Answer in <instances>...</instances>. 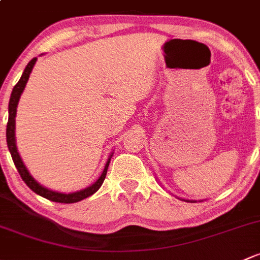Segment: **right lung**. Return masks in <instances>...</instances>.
Instances as JSON below:
<instances>
[{
  "mask_svg": "<svg viewBox=\"0 0 260 260\" xmlns=\"http://www.w3.org/2000/svg\"><path fill=\"white\" fill-rule=\"evenodd\" d=\"M37 58H32L30 62L27 63L26 66L25 71H23L22 76H21L20 81L15 85L13 87L12 93H11L10 98V104H9V121H7V129H6V138H7V146H9V150L11 152V156H12L13 162H15V167L17 168L18 173H20L21 178L22 180L25 181L26 185L30 188L32 191H35L36 194L41 195V197L46 198V199L51 200V202H56V203H65V204H71V203H77L82 199H86L87 197H91L92 194H95L100 186L103 185L104 180H105L106 173H108V168L109 164H110V159L111 156L109 157L108 162L105 165V169H104L103 174H101L100 178L96 180V183H93L92 185L89 186V188L80 190V191L76 192H71V194H62V192H57V191H52V190H49L46 188H44L42 185H40L36 180L30 175L26 167L23 165L22 160H21L20 155L17 152V148H16V143H15V117H16V108H17L18 100H20V96L22 93L23 89H25L26 84H27V80L30 77V74L34 69L35 63H36Z\"/></svg>",
  "mask_w": 260,
  "mask_h": 260,
  "instance_id": "obj_1",
  "label": "right lung"
}]
</instances>
